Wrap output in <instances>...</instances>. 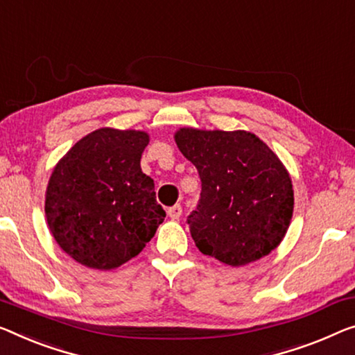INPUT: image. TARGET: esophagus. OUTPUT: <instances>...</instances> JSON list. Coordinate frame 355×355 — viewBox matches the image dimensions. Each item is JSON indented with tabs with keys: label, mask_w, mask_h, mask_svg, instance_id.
Instances as JSON below:
<instances>
[{
	"label": "esophagus",
	"mask_w": 355,
	"mask_h": 355,
	"mask_svg": "<svg viewBox=\"0 0 355 355\" xmlns=\"http://www.w3.org/2000/svg\"><path fill=\"white\" fill-rule=\"evenodd\" d=\"M182 211H183L182 210V205L177 204V205H173V207H171V209L167 210V215L171 216L172 220H178L180 216H182Z\"/></svg>",
	"instance_id": "esophagus-1"
}]
</instances>
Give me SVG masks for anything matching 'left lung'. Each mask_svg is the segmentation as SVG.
Returning <instances> with one entry per match:
<instances>
[{
    "label": "left lung",
    "mask_w": 355,
    "mask_h": 355,
    "mask_svg": "<svg viewBox=\"0 0 355 355\" xmlns=\"http://www.w3.org/2000/svg\"><path fill=\"white\" fill-rule=\"evenodd\" d=\"M178 150L198 168L202 191L188 216L196 247L226 266H245L284 241L293 184L279 156L247 130L182 127Z\"/></svg>",
    "instance_id": "1"
}]
</instances>
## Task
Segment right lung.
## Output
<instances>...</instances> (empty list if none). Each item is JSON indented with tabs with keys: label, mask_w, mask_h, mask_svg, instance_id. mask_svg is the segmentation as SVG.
Returning <instances> with one entry per match:
<instances>
[{
	"label": "right lung",
	"mask_w": 355,
	"mask_h": 355,
	"mask_svg": "<svg viewBox=\"0 0 355 355\" xmlns=\"http://www.w3.org/2000/svg\"><path fill=\"white\" fill-rule=\"evenodd\" d=\"M148 144L145 130L102 127L55 164L46 188L47 226L83 266L119 268L144 250L166 218L155 182L140 167Z\"/></svg>",
	"instance_id": "add662e5"
}]
</instances>
